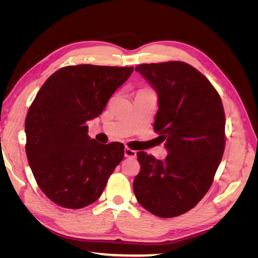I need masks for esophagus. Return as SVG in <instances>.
Listing matches in <instances>:
<instances>
[{"instance_id":"esophagus-1","label":"esophagus","mask_w":258,"mask_h":258,"mask_svg":"<svg viewBox=\"0 0 258 258\" xmlns=\"http://www.w3.org/2000/svg\"><path fill=\"white\" fill-rule=\"evenodd\" d=\"M137 156V152L131 150L129 147H124V157H128V158H135Z\"/></svg>"}]
</instances>
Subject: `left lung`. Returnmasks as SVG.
I'll return each mask as SVG.
<instances>
[{
  "label": "left lung",
  "instance_id": "1",
  "mask_svg": "<svg viewBox=\"0 0 258 258\" xmlns=\"http://www.w3.org/2000/svg\"><path fill=\"white\" fill-rule=\"evenodd\" d=\"M158 93L154 131L165 143L161 161L138 152L134 191L139 204L159 217L186 213L205 197L225 150V113L220 95L197 69L182 61L136 68Z\"/></svg>",
  "mask_w": 258,
  "mask_h": 258
}]
</instances>
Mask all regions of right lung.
Returning a JSON list of instances; mask_svg holds the SVG:
<instances>
[{
	"label": "right lung",
	"instance_id": "right-lung-1",
	"mask_svg": "<svg viewBox=\"0 0 258 258\" xmlns=\"http://www.w3.org/2000/svg\"><path fill=\"white\" fill-rule=\"evenodd\" d=\"M132 67L69 66L38 90L26 118V153L35 181L54 204L82 209L97 201L123 158V144H100L86 122L103 112Z\"/></svg>",
	"mask_w": 258,
	"mask_h": 258
}]
</instances>
